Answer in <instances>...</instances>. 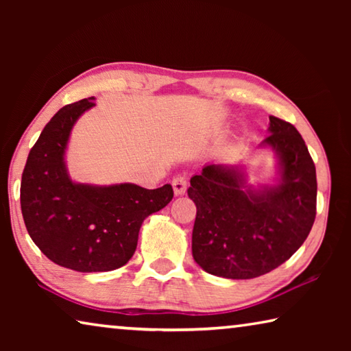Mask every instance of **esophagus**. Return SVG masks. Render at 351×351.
<instances>
[{
    "mask_svg": "<svg viewBox=\"0 0 351 351\" xmlns=\"http://www.w3.org/2000/svg\"><path fill=\"white\" fill-rule=\"evenodd\" d=\"M171 186H173L175 195L186 193V190H187V176L178 175L176 178H173V181H171Z\"/></svg>",
    "mask_w": 351,
    "mask_h": 351,
    "instance_id": "obj_1",
    "label": "esophagus"
}]
</instances>
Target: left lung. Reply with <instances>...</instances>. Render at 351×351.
<instances>
[{"label":"left lung","instance_id":"1","mask_svg":"<svg viewBox=\"0 0 351 351\" xmlns=\"http://www.w3.org/2000/svg\"><path fill=\"white\" fill-rule=\"evenodd\" d=\"M263 144L280 159L282 182L252 190L234 169L206 165L190 180L197 206L192 254L209 274L254 278L285 263L306 240L316 218V167L293 123L269 116Z\"/></svg>","mask_w":351,"mask_h":351}]
</instances>
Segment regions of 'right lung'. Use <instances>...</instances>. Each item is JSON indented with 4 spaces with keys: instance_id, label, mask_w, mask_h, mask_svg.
Listing matches in <instances>:
<instances>
[{
    "instance_id": "add662e5",
    "label": "right lung",
    "mask_w": 351,
    "mask_h": 351,
    "mask_svg": "<svg viewBox=\"0 0 351 351\" xmlns=\"http://www.w3.org/2000/svg\"><path fill=\"white\" fill-rule=\"evenodd\" d=\"M91 99L71 104L46 123L29 152L20 201L26 229L47 258L79 272L121 268L133 257L142 221L173 198L170 184L148 190L136 184H75L63 154L74 122Z\"/></svg>"
}]
</instances>
